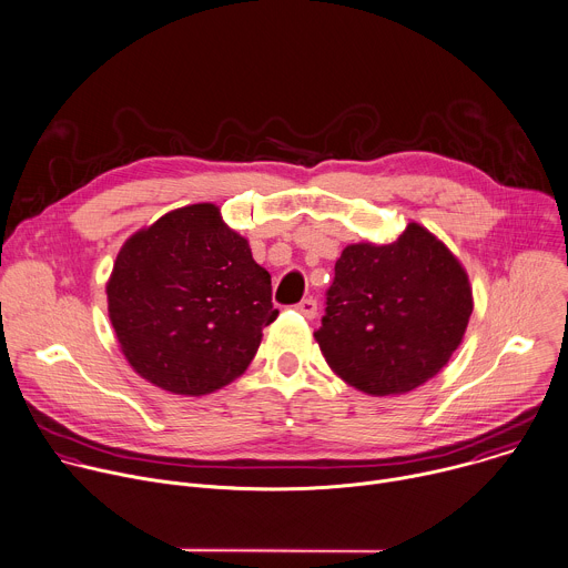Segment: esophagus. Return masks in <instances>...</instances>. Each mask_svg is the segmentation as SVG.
Masks as SVG:
<instances>
[{"mask_svg":"<svg viewBox=\"0 0 568 568\" xmlns=\"http://www.w3.org/2000/svg\"><path fill=\"white\" fill-rule=\"evenodd\" d=\"M296 310H298L303 316L314 318V316H316V301H314V298H303V301L296 305Z\"/></svg>","mask_w":568,"mask_h":568,"instance_id":"obj_1","label":"esophagus"}]
</instances>
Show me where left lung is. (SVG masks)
I'll use <instances>...</instances> for the list:
<instances>
[{
	"label": "left lung",
	"instance_id": "left-lung-1",
	"mask_svg": "<svg viewBox=\"0 0 568 568\" xmlns=\"http://www.w3.org/2000/svg\"><path fill=\"white\" fill-rule=\"evenodd\" d=\"M474 310L460 261L409 222L390 245H348L314 339L335 375L362 393H409L447 366Z\"/></svg>",
	"mask_w": 568,
	"mask_h": 568
}]
</instances>
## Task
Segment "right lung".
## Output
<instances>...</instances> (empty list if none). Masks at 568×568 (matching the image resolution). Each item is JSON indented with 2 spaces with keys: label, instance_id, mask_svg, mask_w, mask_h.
I'll list each match as a JSON object with an SVG mask.
<instances>
[{
  "label": "right lung",
  "instance_id": "obj_1",
  "mask_svg": "<svg viewBox=\"0 0 568 568\" xmlns=\"http://www.w3.org/2000/svg\"><path fill=\"white\" fill-rule=\"evenodd\" d=\"M105 292L128 364L150 384L189 397L245 373L263 328L278 316L270 272L209 202L132 233Z\"/></svg>",
  "mask_w": 568,
  "mask_h": 568
}]
</instances>
